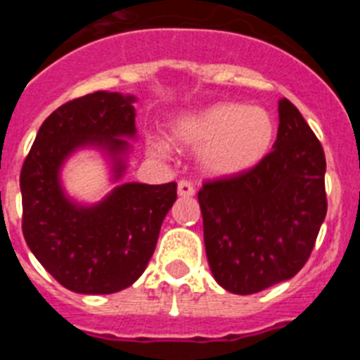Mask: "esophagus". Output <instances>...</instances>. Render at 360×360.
Instances as JSON below:
<instances>
[{
  "label": "esophagus",
  "instance_id": "34e87169",
  "mask_svg": "<svg viewBox=\"0 0 360 360\" xmlns=\"http://www.w3.org/2000/svg\"><path fill=\"white\" fill-rule=\"evenodd\" d=\"M178 196H182V198L195 196V187H193V184L187 182V180H180L178 182Z\"/></svg>",
  "mask_w": 360,
  "mask_h": 360
}]
</instances>
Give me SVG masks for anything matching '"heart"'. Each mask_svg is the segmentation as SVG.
<instances>
[{
	"mask_svg": "<svg viewBox=\"0 0 360 360\" xmlns=\"http://www.w3.org/2000/svg\"><path fill=\"white\" fill-rule=\"evenodd\" d=\"M171 141L198 153L200 167L212 178H236L256 169L276 141V120L262 106L214 103L180 115ZM165 151V146H158Z\"/></svg>",
	"mask_w": 360,
	"mask_h": 360,
	"instance_id": "1",
	"label": "heart"
}]
</instances>
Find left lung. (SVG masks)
I'll return each mask as SVG.
<instances>
[{"instance_id":"left-lung-1","label":"left lung","mask_w":360,"mask_h":360,"mask_svg":"<svg viewBox=\"0 0 360 360\" xmlns=\"http://www.w3.org/2000/svg\"><path fill=\"white\" fill-rule=\"evenodd\" d=\"M272 153L250 173L203 184L198 203L216 283L249 295L294 278L326 216V160L297 108L281 98Z\"/></svg>"}]
</instances>
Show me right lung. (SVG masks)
Segmentation results:
<instances>
[{
  "label": "right lung",
  "mask_w": 360,
  "mask_h": 360,
  "mask_svg": "<svg viewBox=\"0 0 360 360\" xmlns=\"http://www.w3.org/2000/svg\"><path fill=\"white\" fill-rule=\"evenodd\" d=\"M135 95L95 91L57 108L37 131L21 169L23 236L37 262L77 294H115L131 287L151 259L176 184H120L136 139ZM95 148L120 182L103 200L72 199L62 167Z\"/></svg>",
  "instance_id": "right-lung-1"
}]
</instances>
